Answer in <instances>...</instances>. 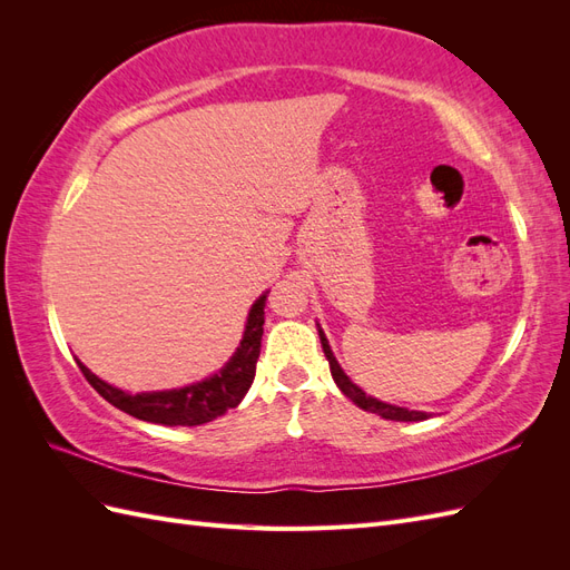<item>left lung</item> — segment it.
I'll use <instances>...</instances> for the list:
<instances>
[{
	"mask_svg": "<svg viewBox=\"0 0 570 570\" xmlns=\"http://www.w3.org/2000/svg\"><path fill=\"white\" fill-rule=\"evenodd\" d=\"M321 335V344H323V354L327 358V364H331V373H333V381L337 383V387L342 390L344 396H350V400L364 411H371V413H377V416H383L387 421H425L428 413L425 411H409V409H402V406H392V404H385V402H377L373 400V396H368L364 390L356 387L347 375H344V371L340 368L337 358L333 356V350L331 344H327L323 331H318Z\"/></svg>",
	"mask_w": 570,
	"mask_h": 570,
	"instance_id": "1",
	"label": "left lung"
}]
</instances>
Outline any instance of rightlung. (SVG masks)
Returning a JSON list of instances; mask_svg holds the SVG:
<instances>
[{"instance_id":"obj_1","label":"right lung","mask_w":570,"mask_h":570,"mask_svg":"<svg viewBox=\"0 0 570 570\" xmlns=\"http://www.w3.org/2000/svg\"><path fill=\"white\" fill-rule=\"evenodd\" d=\"M266 295L258 297L252 306L249 318H247V331L243 342L235 352V356L228 361L226 368H220L214 377H206V381L197 385H187L180 390H166V392H142V394H130L124 390H116L99 381L85 368L80 361L78 366L82 375L88 377V383L105 396L109 404L116 409L130 413V416L147 421V423H161V425H202L218 419L220 413L228 409H235L243 396L247 394L254 373H256V361L258 352H262V335H264V306Z\"/></svg>"}]
</instances>
